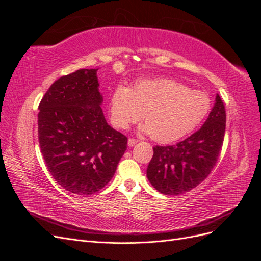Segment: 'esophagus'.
Wrapping results in <instances>:
<instances>
[{"label":"esophagus","mask_w":261,"mask_h":261,"mask_svg":"<svg viewBox=\"0 0 261 261\" xmlns=\"http://www.w3.org/2000/svg\"><path fill=\"white\" fill-rule=\"evenodd\" d=\"M138 143V141L136 140V139H134V138H128V141H127V144H128V146L129 147H133V146H135L136 144Z\"/></svg>","instance_id":"obj_1"}]
</instances>
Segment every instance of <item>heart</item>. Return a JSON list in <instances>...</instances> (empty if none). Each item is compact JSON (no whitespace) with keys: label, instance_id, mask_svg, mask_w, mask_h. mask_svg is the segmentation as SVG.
<instances>
[{"label":"heart","instance_id":"obj_1","mask_svg":"<svg viewBox=\"0 0 261 261\" xmlns=\"http://www.w3.org/2000/svg\"><path fill=\"white\" fill-rule=\"evenodd\" d=\"M211 109L208 94L176 81H138L133 88L117 87L110 102V117L114 127L125 129L143 116L140 132L158 143L168 144L193 132ZM144 115H142V113Z\"/></svg>","mask_w":261,"mask_h":261}]
</instances>
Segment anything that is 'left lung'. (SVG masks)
I'll return each instance as SVG.
<instances>
[{
    "instance_id": "8db88e82",
    "label": "left lung",
    "mask_w": 261,
    "mask_h": 261,
    "mask_svg": "<svg viewBox=\"0 0 261 261\" xmlns=\"http://www.w3.org/2000/svg\"><path fill=\"white\" fill-rule=\"evenodd\" d=\"M225 107L219 94L201 128L172 146L153 147L147 177L164 195L189 192L206 179L219 159L225 134Z\"/></svg>"
}]
</instances>
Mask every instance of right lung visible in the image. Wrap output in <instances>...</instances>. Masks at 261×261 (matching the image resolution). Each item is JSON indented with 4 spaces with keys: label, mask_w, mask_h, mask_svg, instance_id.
I'll list each match as a JSON object with an SVG mask.
<instances>
[{
    "label": "right lung",
    "mask_w": 261,
    "mask_h": 261,
    "mask_svg": "<svg viewBox=\"0 0 261 261\" xmlns=\"http://www.w3.org/2000/svg\"><path fill=\"white\" fill-rule=\"evenodd\" d=\"M98 69H80L55 81L38 113L41 153L58 184L75 195L98 193L127 149V137L108 125L101 109Z\"/></svg>",
    "instance_id": "1"
}]
</instances>
